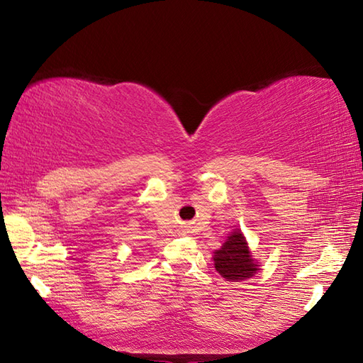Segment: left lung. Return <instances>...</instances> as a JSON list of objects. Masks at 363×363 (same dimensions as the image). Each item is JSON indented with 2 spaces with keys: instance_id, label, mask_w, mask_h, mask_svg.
Returning <instances> with one entry per match:
<instances>
[{
  "instance_id": "obj_1",
  "label": "left lung",
  "mask_w": 363,
  "mask_h": 363,
  "mask_svg": "<svg viewBox=\"0 0 363 363\" xmlns=\"http://www.w3.org/2000/svg\"><path fill=\"white\" fill-rule=\"evenodd\" d=\"M213 262L215 269L230 282L245 281L257 272L256 262L252 260L240 230L230 234L221 248L213 252Z\"/></svg>"
}]
</instances>
